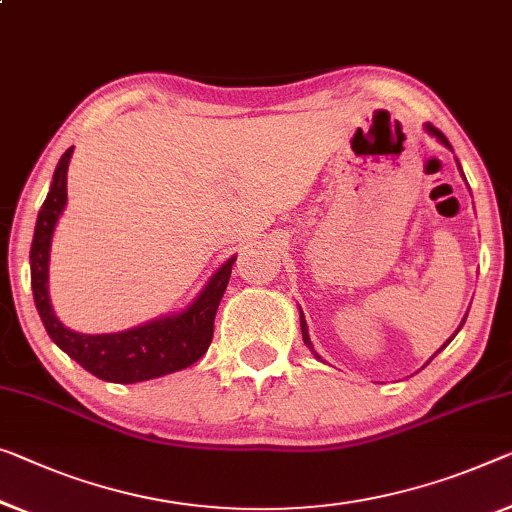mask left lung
Returning <instances> with one entry per match:
<instances>
[{"label":"left lung","mask_w":512,"mask_h":512,"mask_svg":"<svg viewBox=\"0 0 512 512\" xmlns=\"http://www.w3.org/2000/svg\"><path fill=\"white\" fill-rule=\"evenodd\" d=\"M423 128H425V133H427V135H432V137H434V140H437V142H441V144H444V147H446V149H451V151H453V147H451V142H448V140H446V135H444V133H441V131H439V128H434L432 124H425ZM455 163H457V170H460V174H462V177H464V172H462V165H460V160H457V158H455ZM464 181H467V179H464ZM467 186H469V183H467ZM299 315H301V333H303V342H305V347H308V349H310V352H312V356H315V358H317V361H322V363H324V358H322V356H319V354L315 352V345H312V340H310V333H308V324H305V317H303V310H301V305H299ZM467 315H469V310H467ZM467 315H464V319H462V324H460V326H457V331H455V333L451 335V340L455 338V335H457V333H460V329H462V326H464V322H467ZM451 340H448V342H444V347H441V349H446L448 345H451ZM441 349H439V352H441ZM439 352H437V354H439ZM437 354H434V356H437ZM434 356H432V358H434ZM432 358H430V361H432Z\"/></svg>","instance_id":"obj_1"}]
</instances>
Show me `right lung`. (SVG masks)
I'll list each match as a JSON object with an SVG mask.
<instances>
[{
	"instance_id": "add662e5",
	"label": "right lung",
	"mask_w": 512,
	"mask_h": 512,
	"mask_svg": "<svg viewBox=\"0 0 512 512\" xmlns=\"http://www.w3.org/2000/svg\"><path fill=\"white\" fill-rule=\"evenodd\" d=\"M73 149H66L55 167L48 197L38 211L32 250H29L34 303L45 331L61 352L94 377L112 384H135V381L158 379L190 368L211 345L213 319L230 282L236 255L225 259L211 273L193 301L170 315L117 333H80L59 322L50 301V253L52 236L68 202L66 179Z\"/></svg>"
}]
</instances>
